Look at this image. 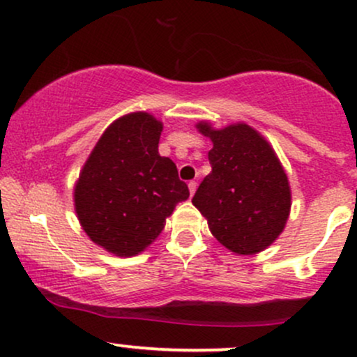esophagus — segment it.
Segmentation results:
<instances>
[{
  "mask_svg": "<svg viewBox=\"0 0 357 357\" xmlns=\"http://www.w3.org/2000/svg\"><path fill=\"white\" fill-rule=\"evenodd\" d=\"M196 186H198V183H196V181H190V183H188V188H190V192H191V196L195 195V191H196Z\"/></svg>",
  "mask_w": 357,
  "mask_h": 357,
  "instance_id": "1",
  "label": "esophagus"
}]
</instances>
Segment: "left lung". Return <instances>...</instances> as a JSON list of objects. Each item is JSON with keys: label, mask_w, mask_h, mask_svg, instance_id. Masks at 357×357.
<instances>
[{"label": "left lung", "mask_w": 357, "mask_h": 357, "mask_svg": "<svg viewBox=\"0 0 357 357\" xmlns=\"http://www.w3.org/2000/svg\"><path fill=\"white\" fill-rule=\"evenodd\" d=\"M196 129L210 137L211 173L192 196L210 231L236 255H255L284 231L292 195L273 147L245 122L215 129L199 121Z\"/></svg>", "instance_id": "obj_1"}]
</instances>
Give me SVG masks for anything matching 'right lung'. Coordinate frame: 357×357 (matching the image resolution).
<instances>
[{
  "instance_id": "right-lung-1",
  "label": "right lung",
  "mask_w": 357,
  "mask_h": 357,
  "mask_svg": "<svg viewBox=\"0 0 357 357\" xmlns=\"http://www.w3.org/2000/svg\"><path fill=\"white\" fill-rule=\"evenodd\" d=\"M162 122L130 112L104 130L82 167L73 203L89 238L116 257H134L158 238L176 204L190 198L169 158L159 155Z\"/></svg>"
}]
</instances>
